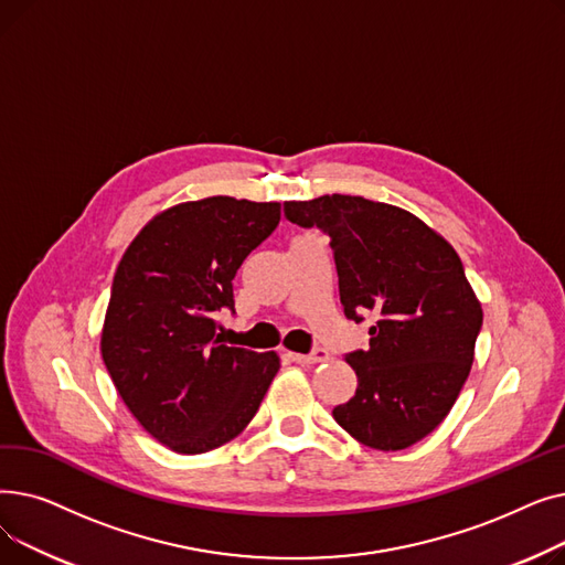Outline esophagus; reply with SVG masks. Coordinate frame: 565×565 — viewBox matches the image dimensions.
Listing matches in <instances>:
<instances>
[{"instance_id":"esophagus-1","label":"esophagus","mask_w":565,"mask_h":565,"mask_svg":"<svg viewBox=\"0 0 565 565\" xmlns=\"http://www.w3.org/2000/svg\"><path fill=\"white\" fill-rule=\"evenodd\" d=\"M290 360L298 362V364H320V362H328L330 360V352L324 350V348H313L309 354L290 352Z\"/></svg>"}]
</instances>
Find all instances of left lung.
<instances>
[{
    "instance_id": "obj_1",
    "label": "left lung",
    "mask_w": 565,
    "mask_h": 565,
    "mask_svg": "<svg viewBox=\"0 0 565 565\" xmlns=\"http://www.w3.org/2000/svg\"><path fill=\"white\" fill-rule=\"evenodd\" d=\"M284 215L330 235L343 313L369 318L366 350L345 354L358 392L337 424L377 451H401L454 407L483 324L456 249L403 207L364 196L286 201Z\"/></svg>"
}]
</instances>
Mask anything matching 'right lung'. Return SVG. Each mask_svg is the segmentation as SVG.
Instances as JSON below:
<instances>
[{"label": "right lung", "instance_id": "add662e5", "mask_svg": "<svg viewBox=\"0 0 565 565\" xmlns=\"http://www.w3.org/2000/svg\"><path fill=\"white\" fill-rule=\"evenodd\" d=\"M281 220V205L211 196L148 222L116 267L100 352L132 417L175 454H205L252 419L277 352L224 345L217 311L233 277Z\"/></svg>", "mask_w": 565, "mask_h": 565}]
</instances>
